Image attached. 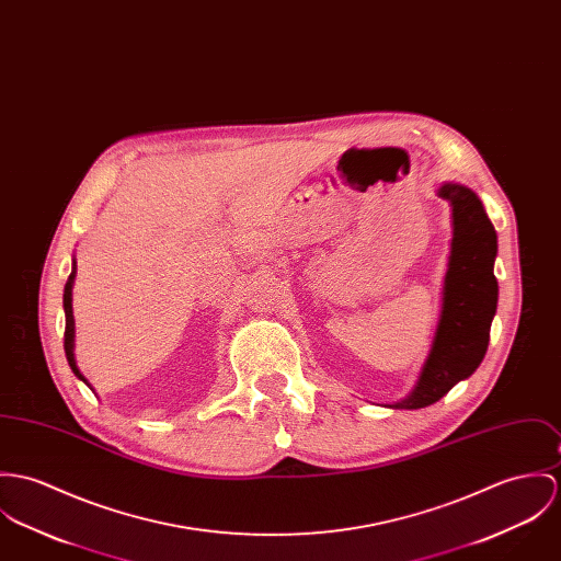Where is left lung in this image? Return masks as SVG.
Instances as JSON below:
<instances>
[{
	"label": "left lung",
	"mask_w": 561,
	"mask_h": 561,
	"mask_svg": "<svg viewBox=\"0 0 561 561\" xmlns=\"http://www.w3.org/2000/svg\"><path fill=\"white\" fill-rule=\"evenodd\" d=\"M437 195L453 209V240L442 289L435 336L413 390L390 409H422L437 403L482 362L497 310V233L480 197L457 182H444Z\"/></svg>",
	"instance_id": "obj_1"
}]
</instances>
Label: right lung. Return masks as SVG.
I'll return each instance as SVG.
<instances>
[{"instance_id":"obj_1","label":"right lung","mask_w":561,"mask_h":561,"mask_svg":"<svg viewBox=\"0 0 561 561\" xmlns=\"http://www.w3.org/2000/svg\"><path fill=\"white\" fill-rule=\"evenodd\" d=\"M75 276H77V259L72 256V272L66 280V287H64V314H66V332H64V350H66V357H68V364L72 368V373L85 383L90 386V381L83 377V373L79 370L77 366V359H75V314H72V285H75ZM92 388V386H90ZM94 390V388H92Z\"/></svg>"}]
</instances>
